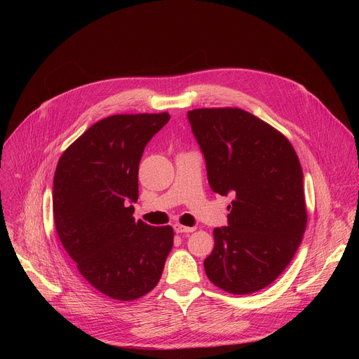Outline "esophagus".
I'll return each mask as SVG.
<instances>
[{"label":"esophagus","instance_id":"obj_1","mask_svg":"<svg viewBox=\"0 0 359 359\" xmlns=\"http://www.w3.org/2000/svg\"><path fill=\"white\" fill-rule=\"evenodd\" d=\"M196 230V227H186L182 224H175V231L182 234V233H193Z\"/></svg>","mask_w":359,"mask_h":359}]
</instances>
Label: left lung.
I'll list each match as a JSON object with an SVG mask.
<instances>
[{
	"label": "left lung",
	"instance_id": "1",
	"mask_svg": "<svg viewBox=\"0 0 359 359\" xmlns=\"http://www.w3.org/2000/svg\"><path fill=\"white\" fill-rule=\"evenodd\" d=\"M187 119L206 162L210 189L234 200L216 227L204 271L219 288L251 294L290 264L306 226L304 175L280 132L237 108L193 109Z\"/></svg>",
	"mask_w": 359,
	"mask_h": 359
}]
</instances>
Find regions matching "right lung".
Here are the masks:
<instances>
[{
    "mask_svg": "<svg viewBox=\"0 0 359 359\" xmlns=\"http://www.w3.org/2000/svg\"><path fill=\"white\" fill-rule=\"evenodd\" d=\"M169 119V114L102 119L62 153L55 170L60 240L82 277L114 299L132 301L155 288L173 247L170 226L133 217L143 150Z\"/></svg>",
    "mask_w": 359,
    "mask_h": 359,
    "instance_id": "right-lung-1",
    "label": "right lung"
}]
</instances>
